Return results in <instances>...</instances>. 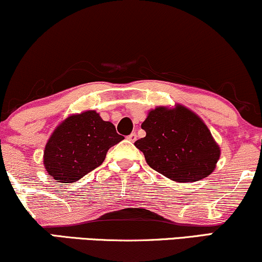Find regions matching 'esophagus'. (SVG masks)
Wrapping results in <instances>:
<instances>
[{"label":"esophagus","mask_w":262,"mask_h":262,"mask_svg":"<svg viewBox=\"0 0 262 262\" xmlns=\"http://www.w3.org/2000/svg\"><path fill=\"white\" fill-rule=\"evenodd\" d=\"M128 140L132 141V143H134V141L137 140V134H135V133L129 134V135H128Z\"/></svg>","instance_id":"obj_1"}]
</instances>
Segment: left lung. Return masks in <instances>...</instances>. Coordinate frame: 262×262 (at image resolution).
I'll return each instance as SVG.
<instances>
[{
	"label": "left lung",
	"instance_id": "1",
	"mask_svg": "<svg viewBox=\"0 0 262 262\" xmlns=\"http://www.w3.org/2000/svg\"><path fill=\"white\" fill-rule=\"evenodd\" d=\"M146 137L135 141L151 168L176 182H196L211 174L220 147L201 119L178 105L157 107L141 124Z\"/></svg>",
	"mask_w": 262,
	"mask_h": 262
}]
</instances>
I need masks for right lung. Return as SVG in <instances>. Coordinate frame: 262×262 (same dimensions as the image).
<instances>
[{"instance_id": "obj_1", "label": "right lung", "mask_w": 262, "mask_h": 262, "mask_svg": "<svg viewBox=\"0 0 262 262\" xmlns=\"http://www.w3.org/2000/svg\"><path fill=\"white\" fill-rule=\"evenodd\" d=\"M123 139L115 125L95 111L71 116L47 141L43 165L53 179L72 183L99 167L110 147Z\"/></svg>"}]
</instances>
